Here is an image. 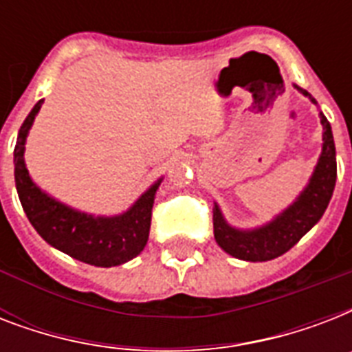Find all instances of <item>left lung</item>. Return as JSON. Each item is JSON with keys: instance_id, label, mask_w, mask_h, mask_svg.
I'll return each mask as SVG.
<instances>
[{"instance_id": "8db88e82", "label": "left lung", "mask_w": 352, "mask_h": 352, "mask_svg": "<svg viewBox=\"0 0 352 352\" xmlns=\"http://www.w3.org/2000/svg\"><path fill=\"white\" fill-rule=\"evenodd\" d=\"M314 104L307 91L301 89ZM323 124V149L322 157L309 186L303 190L298 201L292 206L278 215L267 226L252 232H237L228 226L221 215L217 204L214 210V235L217 245L230 256L245 261H268L289 252L298 241L322 219L329 201L333 197L336 184V148H334L331 124L323 113H320Z\"/></svg>"}]
</instances>
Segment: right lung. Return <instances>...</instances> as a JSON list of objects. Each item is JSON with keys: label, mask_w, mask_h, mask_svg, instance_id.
<instances>
[{"label": "right lung", "mask_w": 352, "mask_h": 352, "mask_svg": "<svg viewBox=\"0 0 352 352\" xmlns=\"http://www.w3.org/2000/svg\"><path fill=\"white\" fill-rule=\"evenodd\" d=\"M40 100L32 107L29 117L19 127L14 148V179L23 212L30 225L51 246L65 252L67 256L95 267H117L129 261L144 250L151 226V208L159 182L151 186L126 214L118 217H93L56 203L40 192L30 181L25 168V138L36 113L41 107Z\"/></svg>", "instance_id": "1"}]
</instances>
